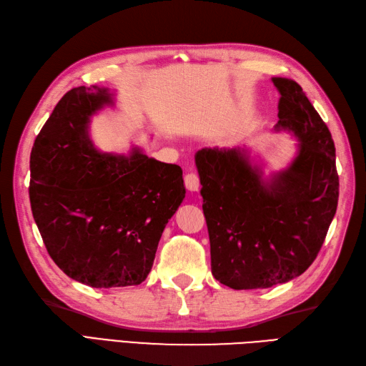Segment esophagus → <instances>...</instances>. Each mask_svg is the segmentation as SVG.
Wrapping results in <instances>:
<instances>
[{"label":"esophagus","instance_id":"esophagus-1","mask_svg":"<svg viewBox=\"0 0 366 366\" xmlns=\"http://www.w3.org/2000/svg\"><path fill=\"white\" fill-rule=\"evenodd\" d=\"M184 182H185L187 190L198 192V189H199V176L196 173H193V172L187 173L185 177H184Z\"/></svg>","mask_w":366,"mask_h":366}]
</instances>
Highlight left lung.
I'll return each mask as SVG.
<instances>
[{"mask_svg":"<svg viewBox=\"0 0 366 366\" xmlns=\"http://www.w3.org/2000/svg\"><path fill=\"white\" fill-rule=\"evenodd\" d=\"M272 81L281 96L275 129L300 142L287 168L263 177L237 148H202L194 156L212 274L237 290L272 287L302 275L320 252L339 201L330 129L297 81Z\"/></svg>","mask_w":366,"mask_h":366,"instance_id":"1","label":"left lung"}]
</instances>
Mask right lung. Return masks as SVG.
Listing matches in <instances>:
<instances>
[{
	"label": "right lung",
	"instance_id": "obj_1",
	"mask_svg": "<svg viewBox=\"0 0 366 366\" xmlns=\"http://www.w3.org/2000/svg\"><path fill=\"white\" fill-rule=\"evenodd\" d=\"M114 105L92 85L68 91L31 152V209L48 254L69 278L91 287L140 285L162 232L185 198L182 170L137 147L100 153L91 117Z\"/></svg>",
	"mask_w": 366,
	"mask_h": 366
}]
</instances>
